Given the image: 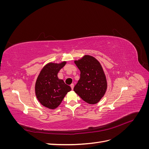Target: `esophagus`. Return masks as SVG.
Here are the masks:
<instances>
[{
  "mask_svg": "<svg viewBox=\"0 0 149 149\" xmlns=\"http://www.w3.org/2000/svg\"><path fill=\"white\" fill-rule=\"evenodd\" d=\"M70 86H71V89L73 90V88H74V84H71L70 85Z\"/></svg>",
  "mask_w": 149,
  "mask_h": 149,
  "instance_id": "esophagus-1",
  "label": "esophagus"
}]
</instances>
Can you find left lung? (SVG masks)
I'll list each match as a JSON object with an SVG mask.
<instances>
[{
	"label": "left lung",
	"instance_id": "8db88e82",
	"mask_svg": "<svg viewBox=\"0 0 149 149\" xmlns=\"http://www.w3.org/2000/svg\"><path fill=\"white\" fill-rule=\"evenodd\" d=\"M79 70L80 78L74 88V91L89 104H95L104 96L107 83L104 71L97 59L91 55H84L75 60Z\"/></svg>",
	"mask_w": 149,
	"mask_h": 149
}]
</instances>
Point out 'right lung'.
<instances>
[{
    "label": "right lung",
    "instance_id": "1",
    "mask_svg": "<svg viewBox=\"0 0 149 149\" xmlns=\"http://www.w3.org/2000/svg\"><path fill=\"white\" fill-rule=\"evenodd\" d=\"M66 63H48L43 66L35 83V95L42 105L55 109L60 106L66 94L71 89L58 77L60 70Z\"/></svg>",
    "mask_w": 149,
    "mask_h": 149
}]
</instances>
